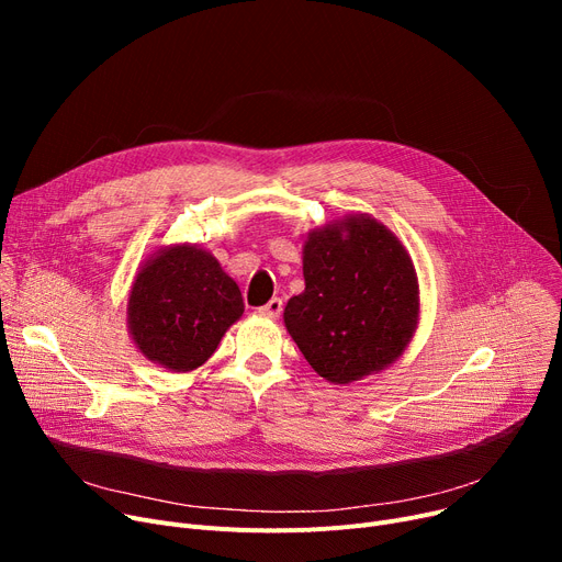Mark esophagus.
<instances>
[{
  "label": "esophagus",
  "instance_id": "esophagus-1",
  "mask_svg": "<svg viewBox=\"0 0 562 562\" xmlns=\"http://www.w3.org/2000/svg\"><path fill=\"white\" fill-rule=\"evenodd\" d=\"M280 312H282V301L280 299H271L263 307L257 310V314L263 316V318H278Z\"/></svg>",
  "mask_w": 562,
  "mask_h": 562
}]
</instances>
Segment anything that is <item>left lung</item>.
<instances>
[{
    "label": "left lung",
    "mask_w": 562,
    "mask_h": 562,
    "mask_svg": "<svg viewBox=\"0 0 562 562\" xmlns=\"http://www.w3.org/2000/svg\"><path fill=\"white\" fill-rule=\"evenodd\" d=\"M303 278L284 328L321 378L350 385L403 356L422 296L415 261L387 225L358 212L310 229Z\"/></svg>",
    "instance_id": "8db88e82"
}]
</instances>
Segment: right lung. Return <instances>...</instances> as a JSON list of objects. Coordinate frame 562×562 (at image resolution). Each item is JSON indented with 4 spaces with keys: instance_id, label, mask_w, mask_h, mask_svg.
<instances>
[{
    "instance_id": "obj_1",
    "label": "right lung",
    "mask_w": 562,
    "mask_h": 562,
    "mask_svg": "<svg viewBox=\"0 0 562 562\" xmlns=\"http://www.w3.org/2000/svg\"><path fill=\"white\" fill-rule=\"evenodd\" d=\"M241 314V289L221 261L195 244H172L147 257L136 271L127 330L143 358L187 373L214 356Z\"/></svg>"
}]
</instances>
